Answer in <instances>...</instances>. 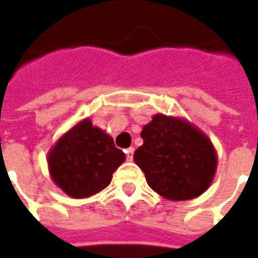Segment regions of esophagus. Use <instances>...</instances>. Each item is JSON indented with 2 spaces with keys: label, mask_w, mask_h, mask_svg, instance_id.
Instances as JSON below:
<instances>
[{
  "label": "esophagus",
  "mask_w": 258,
  "mask_h": 258,
  "mask_svg": "<svg viewBox=\"0 0 258 258\" xmlns=\"http://www.w3.org/2000/svg\"><path fill=\"white\" fill-rule=\"evenodd\" d=\"M125 157H127L128 162L133 160V157H134V148H128V149L125 151Z\"/></svg>",
  "instance_id": "esophagus-1"
}]
</instances>
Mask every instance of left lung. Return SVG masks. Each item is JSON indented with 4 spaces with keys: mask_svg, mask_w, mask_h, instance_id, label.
<instances>
[{
    "mask_svg": "<svg viewBox=\"0 0 258 258\" xmlns=\"http://www.w3.org/2000/svg\"><path fill=\"white\" fill-rule=\"evenodd\" d=\"M144 145L134 162L145 174L148 185L168 200H190L213 182L217 152L210 138L188 120L157 113L144 125Z\"/></svg>",
    "mask_w": 258,
    "mask_h": 258,
    "instance_id": "8db88e82",
    "label": "left lung"
}]
</instances>
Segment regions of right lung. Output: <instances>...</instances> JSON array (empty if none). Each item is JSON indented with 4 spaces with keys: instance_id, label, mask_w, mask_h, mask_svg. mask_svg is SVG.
<instances>
[{
    "instance_id": "obj_1",
    "label": "right lung",
    "mask_w": 258,
    "mask_h": 258,
    "mask_svg": "<svg viewBox=\"0 0 258 258\" xmlns=\"http://www.w3.org/2000/svg\"><path fill=\"white\" fill-rule=\"evenodd\" d=\"M125 160L113 138L84 118L64 133L48 152V170L55 184L73 199L105 189Z\"/></svg>"
}]
</instances>
